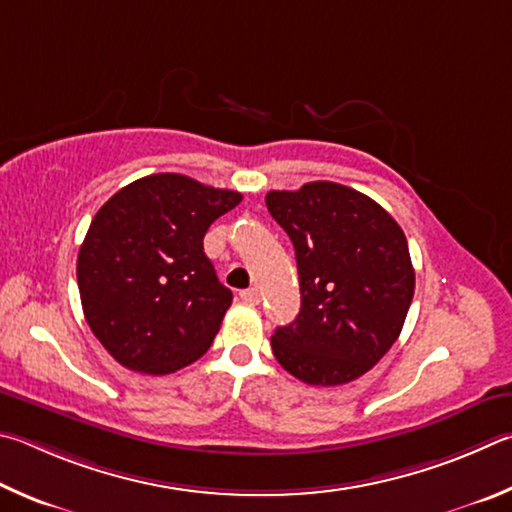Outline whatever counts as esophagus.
Instances as JSON below:
<instances>
[{"instance_id":"esophagus-1","label":"esophagus","mask_w":512,"mask_h":512,"mask_svg":"<svg viewBox=\"0 0 512 512\" xmlns=\"http://www.w3.org/2000/svg\"><path fill=\"white\" fill-rule=\"evenodd\" d=\"M240 299L249 303V306H256L258 301H261V292H258L256 288H249V290H242L240 292Z\"/></svg>"}]
</instances>
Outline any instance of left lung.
<instances>
[{"instance_id": "left-lung-1", "label": "left lung", "mask_w": 512, "mask_h": 512, "mask_svg": "<svg viewBox=\"0 0 512 512\" xmlns=\"http://www.w3.org/2000/svg\"><path fill=\"white\" fill-rule=\"evenodd\" d=\"M265 204L292 240L301 285L299 317L272 335L274 357L315 387L357 380L396 344L414 299L405 231L335 182L270 191Z\"/></svg>"}]
</instances>
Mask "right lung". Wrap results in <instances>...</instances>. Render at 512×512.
Masks as SVG:
<instances>
[{"mask_svg": "<svg viewBox=\"0 0 512 512\" xmlns=\"http://www.w3.org/2000/svg\"><path fill=\"white\" fill-rule=\"evenodd\" d=\"M242 195L177 173L141 177L94 215L78 251L89 328L125 369L166 375L209 351L233 294L204 233Z\"/></svg>", "mask_w": 512, "mask_h": 512, "instance_id": "right-lung-1", "label": "right lung"}]
</instances>
